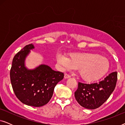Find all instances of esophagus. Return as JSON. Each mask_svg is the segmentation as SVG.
Instances as JSON below:
<instances>
[{
    "mask_svg": "<svg viewBox=\"0 0 125 125\" xmlns=\"http://www.w3.org/2000/svg\"><path fill=\"white\" fill-rule=\"evenodd\" d=\"M71 77V76L70 75H69L68 74H67V73H65V74H64V78H70Z\"/></svg>",
    "mask_w": 125,
    "mask_h": 125,
    "instance_id": "esophagus-1",
    "label": "esophagus"
}]
</instances>
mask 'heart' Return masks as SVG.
I'll return each instance as SVG.
<instances>
[{
	"instance_id": "1",
	"label": "heart",
	"mask_w": 125,
	"mask_h": 125,
	"mask_svg": "<svg viewBox=\"0 0 125 125\" xmlns=\"http://www.w3.org/2000/svg\"><path fill=\"white\" fill-rule=\"evenodd\" d=\"M57 60L64 69H78L80 76L88 81L102 77L109 71L110 65L108 59L93 53H72L69 58L59 54Z\"/></svg>"
}]
</instances>
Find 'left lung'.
<instances>
[{"label":"left lung","mask_w":125,"mask_h":125,"mask_svg":"<svg viewBox=\"0 0 125 125\" xmlns=\"http://www.w3.org/2000/svg\"><path fill=\"white\" fill-rule=\"evenodd\" d=\"M117 72H114L98 83H84L78 82L74 92L77 101L81 106L95 109L101 106L110 97L115 88Z\"/></svg>","instance_id":"8db88e82"}]
</instances>
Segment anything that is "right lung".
<instances>
[{
	"label": "right lung",
	"instance_id": "add662e5",
	"mask_svg": "<svg viewBox=\"0 0 125 125\" xmlns=\"http://www.w3.org/2000/svg\"><path fill=\"white\" fill-rule=\"evenodd\" d=\"M34 48L33 44H28L14 56L10 78L13 92L22 103L40 107L50 101L54 87L63 79L64 74L44 64L28 69L25 66V60L31 50Z\"/></svg>",
	"mask_w": 125,
	"mask_h": 125
}]
</instances>
